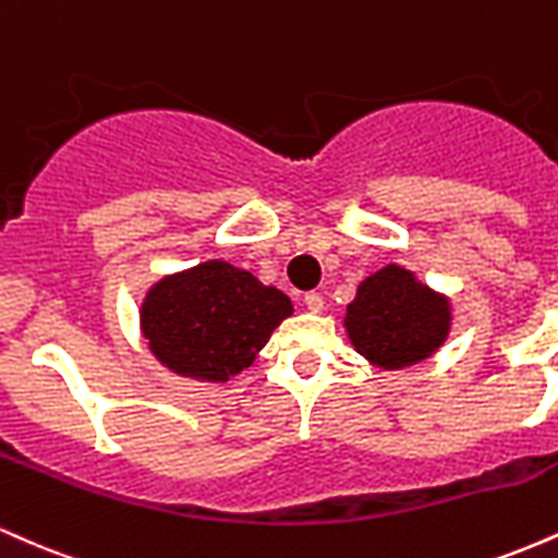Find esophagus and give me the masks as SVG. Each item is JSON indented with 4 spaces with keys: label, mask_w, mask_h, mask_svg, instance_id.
I'll list each match as a JSON object with an SVG mask.
<instances>
[{
    "label": "esophagus",
    "mask_w": 558,
    "mask_h": 558,
    "mask_svg": "<svg viewBox=\"0 0 558 558\" xmlns=\"http://www.w3.org/2000/svg\"><path fill=\"white\" fill-rule=\"evenodd\" d=\"M304 304H306V310L310 312H323V306H325V299L319 296V293H315V291H310V293H304Z\"/></svg>",
    "instance_id": "1"
}]
</instances>
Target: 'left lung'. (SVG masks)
Returning <instances> with one entry per match:
<instances>
[{
    "instance_id": "obj_1",
    "label": "left lung",
    "mask_w": 558,
    "mask_h": 558,
    "mask_svg": "<svg viewBox=\"0 0 558 558\" xmlns=\"http://www.w3.org/2000/svg\"><path fill=\"white\" fill-rule=\"evenodd\" d=\"M343 325L364 360L383 369H401L427 360L444 345L451 306L409 270L388 265L356 288Z\"/></svg>"
}]
</instances>
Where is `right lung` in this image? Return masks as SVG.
<instances>
[{
	"label": "right lung",
	"instance_id": "1",
	"mask_svg": "<svg viewBox=\"0 0 558 558\" xmlns=\"http://www.w3.org/2000/svg\"><path fill=\"white\" fill-rule=\"evenodd\" d=\"M291 312L283 291L209 259L151 286L141 304V330L172 373L226 383L254 362Z\"/></svg>",
	"mask_w": 558,
	"mask_h": 558
}]
</instances>
